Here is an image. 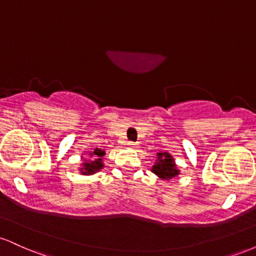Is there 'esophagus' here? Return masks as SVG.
Listing matches in <instances>:
<instances>
[{"mask_svg": "<svg viewBox=\"0 0 256 256\" xmlns=\"http://www.w3.org/2000/svg\"><path fill=\"white\" fill-rule=\"evenodd\" d=\"M128 146H130V148H137V143L136 142H132V140H130V142L128 143Z\"/></svg>", "mask_w": 256, "mask_h": 256, "instance_id": "esophagus-1", "label": "esophagus"}]
</instances>
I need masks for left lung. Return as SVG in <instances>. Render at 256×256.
Returning <instances> with one entry per match:
<instances>
[{
    "mask_svg": "<svg viewBox=\"0 0 256 256\" xmlns=\"http://www.w3.org/2000/svg\"><path fill=\"white\" fill-rule=\"evenodd\" d=\"M152 171L162 179H172L179 174L174 160L168 152H158L156 164L152 166Z\"/></svg>",
    "mask_w": 256,
    "mask_h": 256,
    "instance_id": "obj_1",
    "label": "left lung"
}]
</instances>
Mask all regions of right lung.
I'll list each match as a JSON object with an SVG mask.
<instances>
[{"mask_svg": "<svg viewBox=\"0 0 256 256\" xmlns=\"http://www.w3.org/2000/svg\"><path fill=\"white\" fill-rule=\"evenodd\" d=\"M106 152L102 149L96 148L95 150L91 152L89 156L91 158L90 161H85L83 164V167L80 171L83 174H92V173L100 171L104 167V162H102V158Z\"/></svg>", "mask_w": 256, "mask_h": 256, "instance_id": "right-lung-1", "label": "right lung"}]
</instances>
